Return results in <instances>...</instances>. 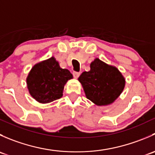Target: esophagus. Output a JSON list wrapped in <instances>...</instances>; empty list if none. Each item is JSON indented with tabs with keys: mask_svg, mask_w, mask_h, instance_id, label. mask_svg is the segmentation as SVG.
<instances>
[{
	"mask_svg": "<svg viewBox=\"0 0 155 155\" xmlns=\"http://www.w3.org/2000/svg\"><path fill=\"white\" fill-rule=\"evenodd\" d=\"M73 76H74L75 78H76V79H77L78 77H79V76H80V73H79V72H73Z\"/></svg>",
	"mask_w": 155,
	"mask_h": 155,
	"instance_id": "34e87169",
	"label": "esophagus"
}]
</instances>
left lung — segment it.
<instances>
[{
  "label": "left lung",
  "mask_w": 155,
  "mask_h": 155,
  "mask_svg": "<svg viewBox=\"0 0 155 155\" xmlns=\"http://www.w3.org/2000/svg\"><path fill=\"white\" fill-rule=\"evenodd\" d=\"M90 68L89 71L83 72L78 79L86 97L97 106L112 104L124 90V77L115 67L99 58H95Z\"/></svg>",
  "instance_id": "left-lung-1"
}]
</instances>
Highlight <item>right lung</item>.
Here are the masks:
<instances>
[{
  "label": "right lung",
  "instance_id": "add662e5",
  "mask_svg": "<svg viewBox=\"0 0 155 155\" xmlns=\"http://www.w3.org/2000/svg\"><path fill=\"white\" fill-rule=\"evenodd\" d=\"M73 79L68 69L61 68L54 57L36 64L26 79L30 94L40 104H48L63 96L65 84Z\"/></svg>",
  "mask_w": 155,
  "mask_h": 155
}]
</instances>
